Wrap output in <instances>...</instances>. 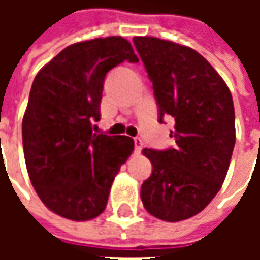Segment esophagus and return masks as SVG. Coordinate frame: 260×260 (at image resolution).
<instances>
[{
    "label": "esophagus",
    "instance_id": "esophagus-1",
    "mask_svg": "<svg viewBox=\"0 0 260 260\" xmlns=\"http://www.w3.org/2000/svg\"><path fill=\"white\" fill-rule=\"evenodd\" d=\"M134 143H135V153L136 154H139L142 150V146H143V143H142L141 138H135L134 139Z\"/></svg>",
    "mask_w": 260,
    "mask_h": 260
}]
</instances>
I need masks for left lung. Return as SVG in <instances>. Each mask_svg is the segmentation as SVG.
<instances>
[{
    "instance_id": "8db88e82",
    "label": "left lung",
    "mask_w": 260,
    "mask_h": 260,
    "mask_svg": "<svg viewBox=\"0 0 260 260\" xmlns=\"http://www.w3.org/2000/svg\"><path fill=\"white\" fill-rule=\"evenodd\" d=\"M158 106V121L173 117L175 146L143 149L152 175L141 188L147 212L181 221L217 195L235 145L234 103L223 78L193 48L157 37H134Z\"/></svg>"
}]
</instances>
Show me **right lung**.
I'll list each match as a JSON object with an SVG mask.
<instances>
[{
	"label": "right lung",
	"instance_id": "add662e5",
	"mask_svg": "<svg viewBox=\"0 0 260 260\" xmlns=\"http://www.w3.org/2000/svg\"><path fill=\"white\" fill-rule=\"evenodd\" d=\"M139 59L121 36L71 44L43 67L22 121L26 169L37 195L61 217L86 221L107 206L119 167L134 150L129 136L93 132L110 69Z\"/></svg>",
	"mask_w": 260,
	"mask_h": 260
}]
</instances>
